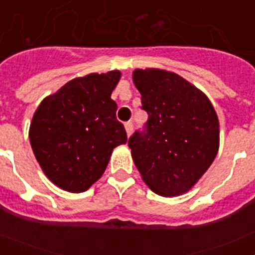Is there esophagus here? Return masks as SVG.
<instances>
[{
  "label": "esophagus",
  "mask_w": 255,
  "mask_h": 255,
  "mask_svg": "<svg viewBox=\"0 0 255 255\" xmlns=\"http://www.w3.org/2000/svg\"><path fill=\"white\" fill-rule=\"evenodd\" d=\"M132 129H134V125H132V123L125 124V130H126V134H128V136H130V135H131Z\"/></svg>",
  "instance_id": "1"
}]
</instances>
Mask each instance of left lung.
<instances>
[{
  "label": "left lung",
  "instance_id": "1",
  "mask_svg": "<svg viewBox=\"0 0 255 255\" xmlns=\"http://www.w3.org/2000/svg\"><path fill=\"white\" fill-rule=\"evenodd\" d=\"M132 82L148 114L143 131H135L128 141L135 166L155 194H184L217 155L215 108L203 92L171 71L136 69Z\"/></svg>",
  "mask_w": 255,
  "mask_h": 255
}]
</instances>
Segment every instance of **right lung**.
I'll use <instances>...</instances> for the list:
<instances>
[{
	"label": "right lung",
	"mask_w": 255,
	"mask_h": 255,
	"mask_svg": "<svg viewBox=\"0 0 255 255\" xmlns=\"http://www.w3.org/2000/svg\"><path fill=\"white\" fill-rule=\"evenodd\" d=\"M120 78L115 70L73 79L34 112L31 149L44 175L62 190H88L103 175L114 148L128 141L111 100Z\"/></svg>",
	"instance_id": "1"
}]
</instances>
